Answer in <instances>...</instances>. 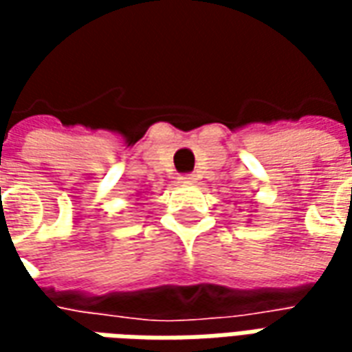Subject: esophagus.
<instances>
[{
	"label": "esophagus",
	"mask_w": 352,
	"mask_h": 352,
	"mask_svg": "<svg viewBox=\"0 0 352 352\" xmlns=\"http://www.w3.org/2000/svg\"><path fill=\"white\" fill-rule=\"evenodd\" d=\"M179 183H183V184L196 183V175H183V177H179Z\"/></svg>",
	"instance_id": "34e87169"
}]
</instances>
